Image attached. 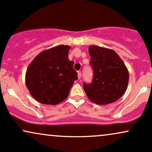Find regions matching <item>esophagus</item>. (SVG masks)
I'll return each mask as SVG.
<instances>
[{
  "instance_id": "esophagus-1",
  "label": "esophagus",
  "mask_w": 152,
  "mask_h": 152,
  "mask_svg": "<svg viewBox=\"0 0 152 152\" xmlns=\"http://www.w3.org/2000/svg\"><path fill=\"white\" fill-rule=\"evenodd\" d=\"M81 76H82V73L80 72H78V73H77V77H78V79H80V78H81Z\"/></svg>"
}]
</instances>
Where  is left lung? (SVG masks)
<instances>
[{"mask_svg":"<svg viewBox=\"0 0 152 152\" xmlns=\"http://www.w3.org/2000/svg\"><path fill=\"white\" fill-rule=\"evenodd\" d=\"M89 53L94 77L89 85L84 83V89L88 99L98 105L115 102L124 94L128 87V68L112 49L90 46Z\"/></svg>","mask_w":152,"mask_h":152,"instance_id":"8db88e82","label":"left lung"}]
</instances>
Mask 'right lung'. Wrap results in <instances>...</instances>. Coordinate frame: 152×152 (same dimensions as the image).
I'll return each instance as SVG.
<instances>
[{"instance_id":"right-lung-1","label":"right lung","mask_w":152,"mask_h":152,"mask_svg":"<svg viewBox=\"0 0 152 152\" xmlns=\"http://www.w3.org/2000/svg\"><path fill=\"white\" fill-rule=\"evenodd\" d=\"M70 46L59 45L43 50L29 65L25 82L32 97L41 104L56 105L63 102L77 79L74 62L68 58Z\"/></svg>"}]
</instances>
